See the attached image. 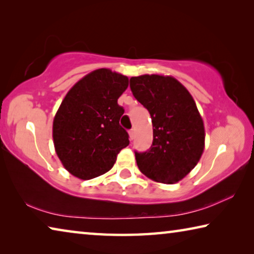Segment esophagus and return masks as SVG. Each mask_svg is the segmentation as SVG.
I'll return each mask as SVG.
<instances>
[{
	"label": "esophagus",
	"instance_id": "34e87169",
	"mask_svg": "<svg viewBox=\"0 0 254 254\" xmlns=\"http://www.w3.org/2000/svg\"><path fill=\"white\" fill-rule=\"evenodd\" d=\"M134 134H135V133H134V128H131V130L128 131V135H130V140L134 139Z\"/></svg>",
	"mask_w": 254,
	"mask_h": 254
}]
</instances>
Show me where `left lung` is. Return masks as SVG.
<instances>
[{
	"instance_id": "obj_1",
	"label": "left lung",
	"mask_w": 254,
	"mask_h": 254,
	"mask_svg": "<svg viewBox=\"0 0 254 254\" xmlns=\"http://www.w3.org/2000/svg\"><path fill=\"white\" fill-rule=\"evenodd\" d=\"M133 96L149 111L153 141L148 151H135L141 173L154 182L175 184L190 173L205 147L204 123L194 98L171 76L131 77Z\"/></svg>"
}]
</instances>
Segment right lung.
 I'll return each mask as SVG.
<instances>
[{"mask_svg":"<svg viewBox=\"0 0 254 254\" xmlns=\"http://www.w3.org/2000/svg\"><path fill=\"white\" fill-rule=\"evenodd\" d=\"M127 86V76L101 68L77 81L60 104L53 124L54 144L75 177L88 180L107 173L130 143L120 126L124 109L118 104Z\"/></svg>","mask_w":254,"mask_h":254,"instance_id":"1","label":"right lung"}]
</instances>
